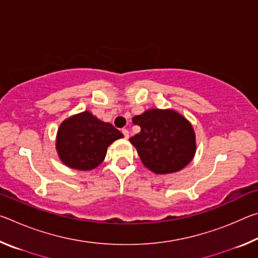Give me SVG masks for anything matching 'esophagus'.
Instances as JSON below:
<instances>
[{
	"label": "esophagus",
	"mask_w": 258,
	"mask_h": 258,
	"mask_svg": "<svg viewBox=\"0 0 258 258\" xmlns=\"http://www.w3.org/2000/svg\"><path fill=\"white\" fill-rule=\"evenodd\" d=\"M121 132H123V134H124V137H125V139H128V138H130V132H128V130H126V128H124L123 131H121Z\"/></svg>",
	"instance_id": "esophagus-1"
}]
</instances>
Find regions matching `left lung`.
Segmentation results:
<instances>
[{
  "mask_svg": "<svg viewBox=\"0 0 258 258\" xmlns=\"http://www.w3.org/2000/svg\"><path fill=\"white\" fill-rule=\"evenodd\" d=\"M141 132L130 139L142 164L156 174L181 171L194 159L197 145L189 120L173 109H149L133 117Z\"/></svg>",
  "mask_w": 258,
  "mask_h": 258,
  "instance_id": "8db88e82",
  "label": "left lung"
}]
</instances>
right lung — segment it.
Instances as JSON below:
<instances>
[{"instance_id": "obj_1", "label": "right lung", "mask_w": 258, "mask_h": 258, "mask_svg": "<svg viewBox=\"0 0 258 258\" xmlns=\"http://www.w3.org/2000/svg\"><path fill=\"white\" fill-rule=\"evenodd\" d=\"M121 138L124 135L110 123L100 120L85 110L60 124L55 149L60 160L68 167L91 171L104 160L108 147Z\"/></svg>"}]
</instances>
